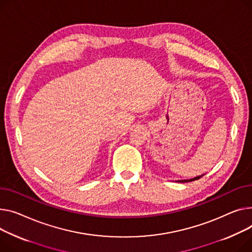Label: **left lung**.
<instances>
[{"label":"left lung","instance_id":"8db88e82","mask_svg":"<svg viewBox=\"0 0 252 252\" xmlns=\"http://www.w3.org/2000/svg\"><path fill=\"white\" fill-rule=\"evenodd\" d=\"M205 174H203V175H199V176H196V177H194V178H190V179H184V180H177L178 182H189V181H194V180H197V179H199L200 177H203Z\"/></svg>","mask_w":252,"mask_h":252}]
</instances>
